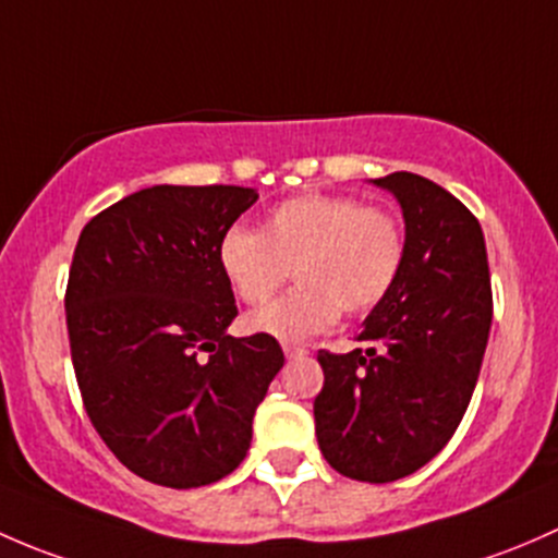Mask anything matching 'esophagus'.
I'll use <instances>...</instances> for the list:
<instances>
[{"mask_svg":"<svg viewBox=\"0 0 558 558\" xmlns=\"http://www.w3.org/2000/svg\"><path fill=\"white\" fill-rule=\"evenodd\" d=\"M281 349H284L287 360H298L303 357V354H308V349L301 347V343H281Z\"/></svg>","mask_w":558,"mask_h":558,"instance_id":"34e87169","label":"esophagus"}]
</instances>
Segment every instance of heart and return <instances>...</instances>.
I'll list each match as a JSON object with an SVG mask.
<instances>
[{
  "label": "heart",
  "instance_id": "1",
  "mask_svg": "<svg viewBox=\"0 0 558 558\" xmlns=\"http://www.w3.org/2000/svg\"><path fill=\"white\" fill-rule=\"evenodd\" d=\"M222 277L244 303H266L292 274L287 295L246 317L252 332L306 341L387 298L405 263V231L395 211L354 195L303 193L281 201L263 228L233 226L217 246Z\"/></svg>",
  "mask_w": 558,
  "mask_h": 558
}]
</instances>
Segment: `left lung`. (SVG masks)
<instances>
[{
    "mask_svg": "<svg viewBox=\"0 0 558 558\" xmlns=\"http://www.w3.org/2000/svg\"><path fill=\"white\" fill-rule=\"evenodd\" d=\"M373 185L403 209L405 263L360 330L367 349L319 352L314 422L332 470L389 484L424 468L462 422L489 341L492 279L462 201L411 171Z\"/></svg>",
    "mask_w": 558,
    "mask_h": 558,
    "instance_id": "obj_1",
    "label": "left lung"
}]
</instances>
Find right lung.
Masks as SVG:
<instances>
[{"instance_id":"obj_1","label":"right lung","mask_w":558,"mask_h":558,"mask_svg":"<svg viewBox=\"0 0 558 558\" xmlns=\"http://www.w3.org/2000/svg\"><path fill=\"white\" fill-rule=\"evenodd\" d=\"M255 201L236 185L145 187L74 246L64 306L85 411L109 451L158 486L233 473L284 365L277 338L228 336L239 308L217 246Z\"/></svg>"}]
</instances>
